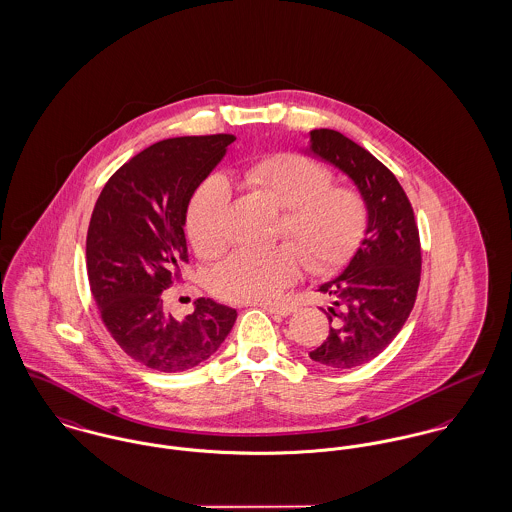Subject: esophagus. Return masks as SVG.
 Listing matches in <instances>:
<instances>
[{
  "mask_svg": "<svg viewBox=\"0 0 512 512\" xmlns=\"http://www.w3.org/2000/svg\"><path fill=\"white\" fill-rule=\"evenodd\" d=\"M261 308L267 310V312H271V314L282 315V317H286V315H290L296 310V308L290 306V304H261Z\"/></svg>",
  "mask_w": 512,
  "mask_h": 512,
  "instance_id": "obj_1",
  "label": "esophagus"
}]
</instances>
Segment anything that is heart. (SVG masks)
<instances>
[{"label":"heart","instance_id":"1","mask_svg":"<svg viewBox=\"0 0 512 512\" xmlns=\"http://www.w3.org/2000/svg\"><path fill=\"white\" fill-rule=\"evenodd\" d=\"M247 183L282 212L280 239L307 249L317 273H331L351 261L368 230V206L351 187L331 185L321 163L300 154L259 159L245 171ZM232 191L224 177H208L191 198L185 216L189 239L200 255L214 257L230 243ZM308 259L296 243L271 251L241 249L210 276V288L224 300L259 304L280 296Z\"/></svg>","mask_w":512,"mask_h":512}]
</instances>
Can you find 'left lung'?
<instances>
[{"label": "left lung", "instance_id": "1", "mask_svg": "<svg viewBox=\"0 0 512 512\" xmlns=\"http://www.w3.org/2000/svg\"><path fill=\"white\" fill-rule=\"evenodd\" d=\"M310 154L341 169L368 206V230L347 269L319 286L333 298L323 310L327 339L310 358L333 370L382 353L413 310L421 280V241L411 202L394 173L337 130L310 132Z\"/></svg>", "mask_w": 512, "mask_h": 512}]
</instances>
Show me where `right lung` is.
<instances>
[{
    "mask_svg": "<svg viewBox=\"0 0 512 512\" xmlns=\"http://www.w3.org/2000/svg\"><path fill=\"white\" fill-rule=\"evenodd\" d=\"M232 134L167 138L126 161L95 202L87 230V276L101 319L118 347L158 372H185L220 349L234 308L198 298L175 319L163 308L181 261L187 206L226 156Z\"/></svg>",
    "mask_w": 512,
    "mask_h": 512,
    "instance_id": "1",
    "label": "right lung"
}]
</instances>
